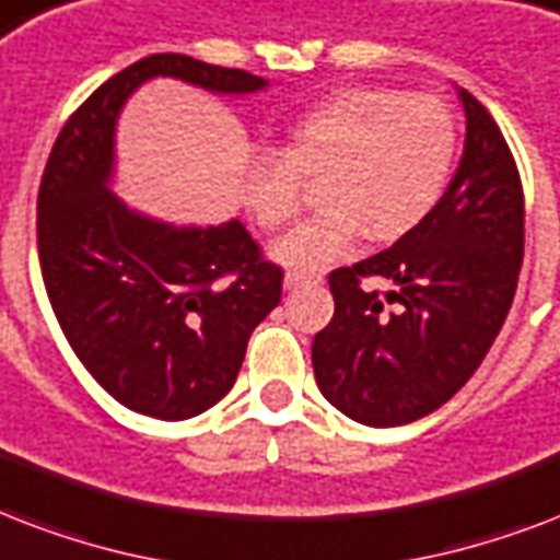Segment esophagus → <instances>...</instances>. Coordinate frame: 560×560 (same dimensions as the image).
Segmentation results:
<instances>
[{
    "label": "esophagus",
    "mask_w": 560,
    "mask_h": 560,
    "mask_svg": "<svg viewBox=\"0 0 560 560\" xmlns=\"http://www.w3.org/2000/svg\"><path fill=\"white\" fill-rule=\"evenodd\" d=\"M320 277L301 275V271H289L285 275V289H301V285H318Z\"/></svg>",
    "instance_id": "obj_1"
}]
</instances>
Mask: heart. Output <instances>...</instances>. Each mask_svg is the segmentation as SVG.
<instances>
[{
    "instance_id": "obj_1",
    "label": "heart",
    "mask_w": 560,
    "mask_h": 560,
    "mask_svg": "<svg viewBox=\"0 0 560 560\" xmlns=\"http://www.w3.org/2000/svg\"><path fill=\"white\" fill-rule=\"evenodd\" d=\"M453 160L456 119L441 98L350 86L285 125L280 154H250L240 195L262 231H283L303 210V184L320 180L324 210L271 250L312 275L348 257L362 236H409L435 210Z\"/></svg>"
}]
</instances>
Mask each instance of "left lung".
<instances>
[{"mask_svg": "<svg viewBox=\"0 0 560 560\" xmlns=\"http://www.w3.org/2000/svg\"><path fill=\"white\" fill-rule=\"evenodd\" d=\"M465 158L435 210L392 248L336 268V315L312 341L320 394L365 427L441 409L482 365L514 301L526 203L500 125L462 90ZM371 276L392 293L364 285Z\"/></svg>", "mask_w": 560, "mask_h": 560, "instance_id": "8db88e82", "label": "left lung"}]
</instances>
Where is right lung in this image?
<instances>
[{"label":"right lung","instance_id":"obj_1","mask_svg":"<svg viewBox=\"0 0 560 560\" xmlns=\"http://www.w3.org/2000/svg\"><path fill=\"white\" fill-rule=\"evenodd\" d=\"M154 75L215 93H254L245 69L149 55L107 78L60 128L37 192V254L51 310L93 380L131 411L201 415L231 392L250 332L280 303L283 268L240 221L172 228L107 189L114 125Z\"/></svg>","mask_w":560,"mask_h":560}]
</instances>
